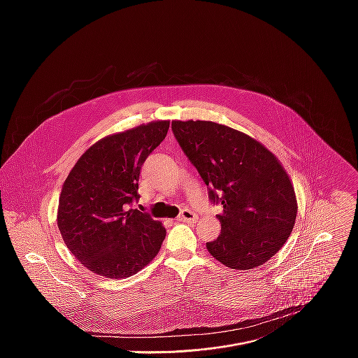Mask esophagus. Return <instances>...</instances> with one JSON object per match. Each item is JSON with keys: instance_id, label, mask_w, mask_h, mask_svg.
<instances>
[{"instance_id": "1", "label": "esophagus", "mask_w": 358, "mask_h": 358, "mask_svg": "<svg viewBox=\"0 0 358 358\" xmlns=\"http://www.w3.org/2000/svg\"><path fill=\"white\" fill-rule=\"evenodd\" d=\"M196 220H198L196 214L192 213V211H189V210H184V211L178 215V218H177L178 222H195Z\"/></svg>"}]
</instances>
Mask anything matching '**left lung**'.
<instances>
[{"label": "left lung", "instance_id": "8db88e82", "mask_svg": "<svg viewBox=\"0 0 358 358\" xmlns=\"http://www.w3.org/2000/svg\"><path fill=\"white\" fill-rule=\"evenodd\" d=\"M173 133L188 160L221 202V235L208 252L236 271L268 262L287 241L297 215L292 181L262 143L225 124L174 120Z\"/></svg>", "mask_w": 358, "mask_h": 358}]
</instances>
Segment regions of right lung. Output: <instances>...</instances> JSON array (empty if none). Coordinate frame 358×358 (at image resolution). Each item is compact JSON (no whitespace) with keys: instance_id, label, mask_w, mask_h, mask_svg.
I'll return each instance as SVG.
<instances>
[{"instance_id":"add662e5","label":"right lung","mask_w":358,"mask_h":358,"mask_svg":"<svg viewBox=\"0 0 358 358\" xmlns=\"http://www.w3.org/2000/svg\"><path fill=\"white\" fill-rule=\"evenodd\" d=\"M169 127V120H157L100 138L66 177L58 228L73 257L90 272L124 279L157 257L166 228L131 203L140 198L141 166Z\"/></svg>"}]
</instances>
